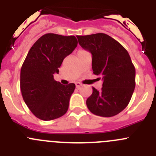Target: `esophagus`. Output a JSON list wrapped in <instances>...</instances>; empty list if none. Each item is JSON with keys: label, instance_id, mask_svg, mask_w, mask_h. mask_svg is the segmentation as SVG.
I'll return each mask as SVG.
<instances>
[{"label": "esophagus", "instance_id": "1", "mask_svg": "<svg viewBox=\"0 0 156 156\" xmlns=\"http://www.w3.org/2000/svg\"><path fill=\"white\" fill-rule=\"evenodd\" d=\"M81 86H82V84H81L80 83H79V82L76 83V88H80Z\"/></svg>", "mask_w": 156, "mask_h": 156}]
</instances>
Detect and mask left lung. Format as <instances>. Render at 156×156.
<instances>
[{
  "mask_svg": "<svg viewBox=\"0 0 156 156\" xmlns=\"http://www.w3.org/2000/svg\"><path fill=\"white\" fill-rule=\"evenodd\" d=\"M79 44L92 55L94 73L101 76L102 87H92L87 99L88 109L94 115L111 117L126 108L135 88V68L129 53L107 34L76 36Z\"/></svg>",
  "mask_w": 156,
  "mask_h": 156,
  "instance_id": "8db88e82",
  "label": "left lung"
}]
</instances>
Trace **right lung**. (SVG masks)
<instances>
[{"mask_svg":"<svg viewBox=\"0 0 156 156\" xmlns=\"http://www.w3.org/2000/svg\"><path fill=\"white\" fill-rule=\"evenodd\" d=\"M77 44L74 36L47 34L29 51L20 73V89L25 103L38 119H55L68 110L76 86L62 84L55 80L54 74L58 73L64 58Z\"/></svg>","mask_w":156,"mask_h":156,"instance_id":"1","label":"right lung"}]
</instances>
